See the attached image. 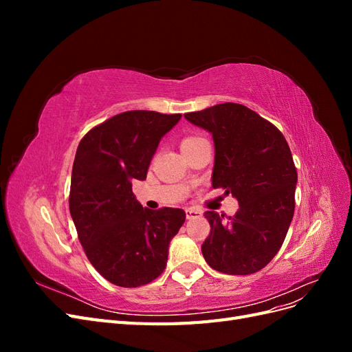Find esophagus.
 <instances>
[{
    "instance_id": "esophagus-1",
    "label": "esophagus",
    "mask_w": 352,
    "mask_h": 352,
    "mask_svg": "<svg viewBox=\"0 0 352 352\" xmlns=\"http://www.w3.org/2000/svg\"><path fill=\"white\" fill-rule=\"evenodd\" d=\"M202 214V212L197 208H186V219H195V217H199Z\"/></svg>"
}]
</instances>
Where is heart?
<instances>
[{
	"instance_id": "obj_1",
	"label": "heart",
	"mask_w": 352,
	"mask_h": 352,
	"mask_svg": "<svg viewBox=\"0 0 352 352\" xmlns=\"http://www.w3.org/2000/svg\"><path fill=\"white\" fill-rule=\"evenodd\" d=\"M197 140H199V136H186V138H184L182 145L190 144V142H194V141H197Z\"/></svg>"
}]
</instances>
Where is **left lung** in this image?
I'll list each match as a JSON object with an SVG mask.
<instances>
[{
  "label": "left lung",
  "instance_id": "1",
  "mask_svg": "<svg viewBox=\"0 0 352 352\" xmlns=\"http://www.w3.org/2000/svg\"><path fill=\"white\" fill-rule=\"evenodd\" d=\"M185 119L212 135V188L239 202L233 217L207 211L211 232L201 251L210 267L251 274L280 250L295 210L294 158L280 131L242 104L225 102Z\"/></svg>",
  "mask_w": 352,
  "mask_h": 352
}]
</instances>
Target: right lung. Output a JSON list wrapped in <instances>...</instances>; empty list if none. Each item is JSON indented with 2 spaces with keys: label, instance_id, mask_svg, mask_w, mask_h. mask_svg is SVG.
<instances>
[{
  "label": "right lung",
  "instance_id": "add662e5",
  "mask_svg": "<svg viewBox=\"0 0 352 352\" xmlns=\"http://www.w3.org/2000/svg\"><path fill=\"white\" fill-rule=\"evenodd\" d=\"M182 114L133 110L95 126L80 141L69 208L88 260L109 282L136 287L163 273L182 208L148 210L132 192L145 180L162 138Z\"/></svg>",
  "mask_w": 352,
  "mask_h": 352
}]
</instances>
